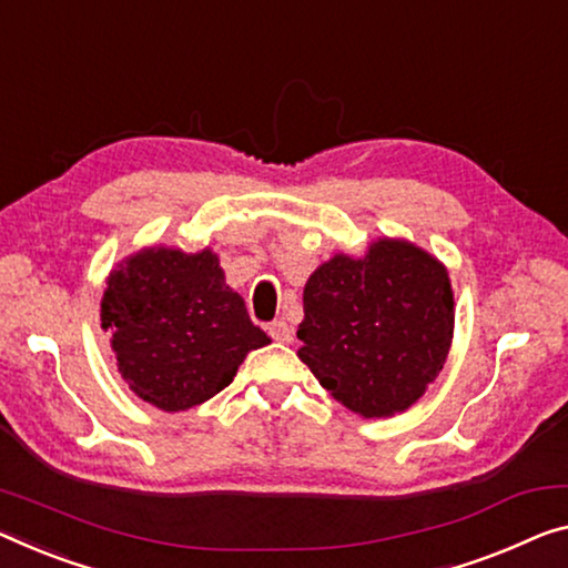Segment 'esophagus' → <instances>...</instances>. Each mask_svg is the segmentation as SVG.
Here are the masks:
<instances>
[{"label":"esophagus","instance_id":"esophagus-1","mask_svg":"<svg viewBox=\"0 0 568 568\" xmlns=\"http://www.w3.org/2000/svg\"><path fill=\"white\" fill-rule=\"evenodd\" d=\"M268 335H272V339H276V343H292L294 339V329L286 325L284 320H276L268 325Z\"/></svg>","mask_w":568,"mask_h":568}]
</instances>
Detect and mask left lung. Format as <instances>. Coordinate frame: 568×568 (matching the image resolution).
Wrapping results in <instances>:
<instances>
[{
	"label": "left lung",
	"instance_id": "1",
	"mask_svg": "<svg viewBox=\"0 0 568 568\" xmlns=\"http://www.w3.org/2000/svg\"><path fill=\"white\" fill-rule=\"evenodd\" d=\"M452 333L447 268L414 243L378 239L365 256L337 254L307 278L296 355L345 408L383 418L424 396Z\"/></svg>",
	"mask_w": 568,
	"mask_h": 568
}]
</instances>
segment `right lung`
I'll use <instances>...</instances> for the list:
<instances>
[{"instance_id": "right-lung-1", "label": "right lung", "mask_w": 568, "mask_h": 568, "mask_svg": "<svg viewBox=\"0 0 568 568\" xmlns=\"http://www.w3.org/2000/svg\"><path fill=\"white\" fill-rule=\"evenodd\" d=\"M101 327L121 378L162 412H185L229 386L251 351L272 343L225 284L211 248L152 246L106 278Z\"/></svg>"}]
</instances>
